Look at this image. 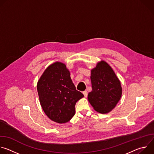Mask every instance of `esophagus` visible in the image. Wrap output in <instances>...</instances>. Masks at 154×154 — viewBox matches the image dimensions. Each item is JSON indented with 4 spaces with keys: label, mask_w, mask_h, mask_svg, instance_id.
<instances>
[{
    "label": "esophagus",
    "mask_w": 154,
    "mask_h": 154,
    "mask_svg": "<svg viewBox=\"0 0 154 154\" xmlns=\"http://www.w3.org/2000/svg\"><path fill=\"white\" fill-rule=\"evenodd\" d=\"M83 95H84V96L85 97H86L88 96V92H87V91H84L83 92Z\"/></svg>",
    "instance_id": "obj_1"
}]
</instances>
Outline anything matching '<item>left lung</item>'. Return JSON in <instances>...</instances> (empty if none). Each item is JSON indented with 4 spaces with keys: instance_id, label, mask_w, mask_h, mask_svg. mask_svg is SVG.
I'll list each match as a JSON object with an SVG mask.
<instances>
[{
    "instance_id": "obj_1",
    "label": "left lung",
    "mask_w": 154,
    "mask_h": 154,
    "mask_svg": "<svg viewBox=\"0 0 154 154\" xmlns=\"http://www.w3.org/2000/svg\"><path fill=\"white\" fill-rule=\"evenodd\" d=\"M92 91L88 99L94 110L106 114L116 106L122 96L120 80L106 61L98 62L91 71Z\"/></svg>"
}]
</instances>
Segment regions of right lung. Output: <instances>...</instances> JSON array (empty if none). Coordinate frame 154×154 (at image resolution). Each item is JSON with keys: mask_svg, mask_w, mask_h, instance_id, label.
I'll return each instance as SVG.
<instances>
[{"mask_svg": "<svg viewBox=\"0 0 154 154\" xmlns=\"http://www.w3.org/2000/svg\"><path fill=\"white\" fill-rule=\"evenodd\" d=\"M39 102L52 121L63 124L74 116L76 102L83 94L76 90L65 64L56 61L44 71L37 83Z\"/></svg>", "mask_w": 154, "mask_h": 154, "instance_id": "add662e5", "label": "right lung"}]
</instances>
